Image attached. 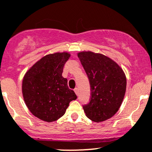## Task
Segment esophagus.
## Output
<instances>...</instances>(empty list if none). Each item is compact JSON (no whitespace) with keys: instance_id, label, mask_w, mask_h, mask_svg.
<instances>
[{"instance_id":"1","label":"esophagus","mask_w":152,"mask_h":152,"mask_svg":"<svg viewBox=\"0 0 152 152\" xmlns=\"http://www.w3.org/2000/svg\"><path fill=\"white\" fill-rule=\"evenodd\" d=\"M74 92H75V93H76V95H79V89H78V88H75L74 89Z\"/></svg>"}]
</instances>
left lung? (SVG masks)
<instances>
[{"label":"left lung","instance_id":"8db88e82","mask_svg":"<svg viewBox=\"0 0 152 152\" xmlns=\"http://www.w3.org/2000/svg\"><path fill=\"white\" fill-rule=\"evenodd\" d=\"M90 84L91 97L83 105L86 116L95 122L112 117L121 106L127 86L123 70L109 57L92 52L78 53Z\"/></svg>","mask_w":152,"mask_h":152}]
</instances>
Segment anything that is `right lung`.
Masks as SVG:
<instances>
[{"mask_svg": "<svg viewBox=\"0 0 152 152\" xmlns=\"http://www.w3.org/2000/svg\"><path fill=\"white\" fill-rule=\"evenodd\" d=\"M71 55L57 52L43 57L25 73L22 95L35 116L47 122H55L65 114L70 102L77 96L68 87L62 73Z\"/></svg>", "mask_w": 152, "mask_h": 152, "instance_id": "obj_1", "label": "right lung"}]
</instances>
